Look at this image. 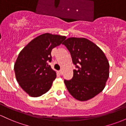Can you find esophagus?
<instances>
[{
  "mask_svg": "<svg viewBox=\"0 0 126 126\" xmlns=\"http://www.w3.org/2000/svg\"><path fill=\"white\" fill-rule=\"evenodd\" d=\"M58 73L59 74V75H62V74H63V71H62L61 70H60V71H58Z\"/></svg>",
  "mask_w": 126,
  "mask_h": 126,
  "instance_id": "1",
  "label": "esophagus"
}]
</instances>
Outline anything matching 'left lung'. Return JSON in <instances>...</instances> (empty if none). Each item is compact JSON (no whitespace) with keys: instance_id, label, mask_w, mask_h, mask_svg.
Returning a JSON list of instances; mask_svg holds the SVG:
<instances>
[{"instance_id":"1","label":"left lung","mask_w":126,"mask_h":126,"mask_svg":"<svg viewBox=\"0 0 126 126\" xmlns=\"http://www.w3.org/2000/svg\"><path fill=\"white\" fill-rule=\"evenodd\" d=\"M63 44L70 52L76 68L72 79L64 80L66 87L76 99L88 100L105 87L109 78V62L100 48L85 38H69Z\"/></svg>"}]
</instances>
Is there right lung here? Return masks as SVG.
I'll use <instances>...</instances> for the list:
<instances>
[{
  "label": "right lung",
  "mask_w": 126,
  "mask_h": 126,
  "mask_svg": "<svg viewBox=\"0 0 126 126\" xmlns=\"http://www.w3.org/2000/svg\"><path fill=\"white\" fill-rule=\"evenodd\" d=\"M66 39L65 36L46 33L37 36L20 52L14 64L16 79L31 97H40L50 89L56 74L48 63L51 52Z\"/></svg>",
  "instance_id": "1"
}]
</instances>
